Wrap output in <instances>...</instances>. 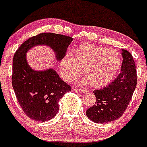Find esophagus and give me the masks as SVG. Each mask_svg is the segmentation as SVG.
<instances>
[{"label":"esophagus","instance_id":"34e87169","mask_svg":"<svg viewBox=\"0 0 147 147\" xmlns=\"http://www.w3.org/2000/svg\"><path fill=\"white\" fill-rule=\"evenodd\" d=\"M72 90L76 93H84L86 92L84 90H80V89L78 88H72Z\"/></svg>","mask_w":147,"mask_h":147}]
</instances>
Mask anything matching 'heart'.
I'll list each match as a JSON object with an SVG mask.
<instances>
[{
	"mask_svg": "<svg viewBox=\"0 0 147 147\" xmlns=\"http://www.w3.org/2000/svg\"><path fill=\"white\" fill-rule=\"evenodd\" d=\"M121 62L115 50L86 42L75 49L74 55L66 53L59 66L60 75L66 82L73 81L83 71L86 77L80 79L78 84L90 83L93 87H102L115 78Z\"/></svg>",
	"mask_w": 147,
	"mask_h": 147,
	"instance_id": "obj_1",
	"label": "heart"
}]
</instances>
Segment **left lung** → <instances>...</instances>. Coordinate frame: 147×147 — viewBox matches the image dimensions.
<instances>
[{
	"label": "left lung",
	"instance_id": "1",
	"mask_svg": "<svg viewBox=\"0 0 147 147\" xmlns=\"http://www.w3.org/2000/svg\"><path fill=\"white\" fill-rule=\"evenodd\" d=\"M121 72L116 79L100 90H94L96 102L86 115L96 123L104 124L118 119L128 107L137 86V71L131 53L121 50Z\"/></svg>",
	"mask_w": 147,
	"mask_h": 147
}]
</instances>
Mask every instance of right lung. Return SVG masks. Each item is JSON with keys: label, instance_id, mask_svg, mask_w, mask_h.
<instances>
[{"label": "right lung", "instance_id": "1", "mask_svg": "<svg viewBox=\"0 0 147 147\" xmlns=\"http://www.w3.org/2000/svg\"><path fill=\"white\" fill-rule=\"evenodd\" d=\"M73 38L53 32H43L25 41L13 60L12 84L23 112L32 119L45 121L53 119L59 109L58 102L71 87L62 80L53 68L35 70L28 65L26 53L37 45L49 46L57 61L66 54Z\"/></svg>", "mask_w": 147, "mask_h": 147}]
</instances>
